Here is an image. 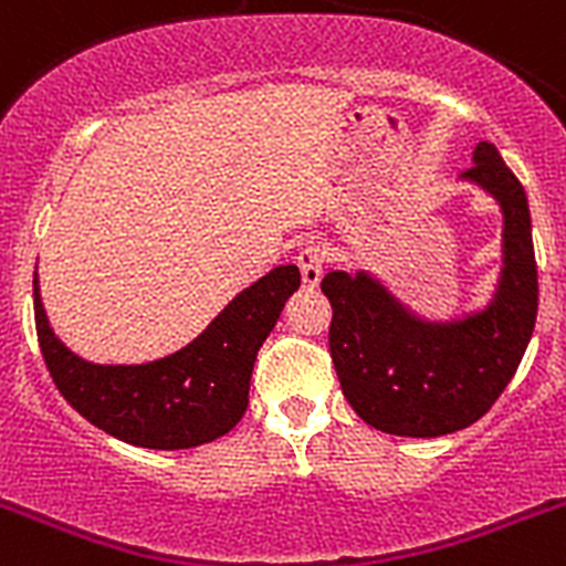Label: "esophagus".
Returning a JSON list of instances; mask_svg holds the SVG:
<instances>
[{"label":"esophagus","instance_id":"1","mask_svg":"<svg viewBox=\"0 0 566 566\" xmlns=\"http://www.w3.org/2000/svg\"><path fill=\"white\" fill-rule=\"evenodd\" d=\"M297 269H300V280H303V286L317 289L319 280H323V269H326V252H323L317 243H308V247L300 249Z\"/></svg>","mask_w":566,"mask_h":566}]
</instances>
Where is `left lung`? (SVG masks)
Instances as JSON below:
<instances>
[{
	"instance_id": "8db88e82",
	"label": "left lung",
	"mask_w": 566,
	"mask_h": 566,
	"mask_svg": "<svg viewBox=\"0 0 566 566\" xmlns=\"http://www.w3.org/2000/svg\"><path fill=\"white\" fill-rule=\"evenodd\" d=\"M464 181L502 207V274L488 306L424 319L368 272H328L332 348L339 385L357 417L394 437L433 439L490 411L522 363L538 312V272L524 187L490 142L473 149Z\"/></svg>"
}]
</instances>
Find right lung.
Here are the masks:
<instances>
[{
  "label": "right lung",
  "instance_id": "add662e5",
  "mask_svg": "<svg viewBox=\"0 0 566 566\" xmlns=\"http://www.w3.org/2000/svg\"><path fill=\"white\" fill-rule=\"evenodd\" d=\"M297 286V266H277L243 289L181 352L142 365H98L53 334L33 274L39 348L59 394L104 433L153 451L198 448L232 431L247 413L260 345Z\"/></svg>",
  "mask_w": 566,
  "mask_h": 566
}]
</instances>
